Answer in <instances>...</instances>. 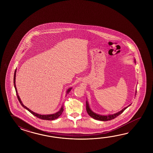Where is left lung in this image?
Listing matches in <instances>:
<instances>
[{"instance_id":"obj_1","label":"left lung","mask_w":153,"mask_h":153,"mask_svg":"<svg viewBox=\"0 0 153 153\" xmlns=\"http://www.w3.org/2000/svg\"><path fill=\"white\" fill-rule=\"evenodd\" d=\"M129 105H128V106H129ZM128 107L125 108L123 110H121V111H120L119 112L117 113H115V114L104 116V115H98V114H96V113H94V112L90 109L89 105H88V101L86 102V111H87V112H88V114L91 117L94 118V119H96V120H98L108 121L111 120H112V119H114L115 117H117V116H119V115H120L122 113H123V111H124Z\"/></svg>"}]
</instances>
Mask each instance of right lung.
<instances>
[{
    "instance_id": "1",
    "label": "right lung",
    "mask_w": 153,
    "mask_h": 153,
    "mask_svg": "<svg viewBox=\"0 0 153 153\" xmlns=\"http://www.w3.org/2000/svg\"><path fill=\"white\" fill-rule=\"evenodd\" d=\"M16 70H15V73H14V76H13V84H14V86H15V90H16V92L17 97V98L19 100V101L20 102V104H21V105L23 107L26 108L27 110L29 111V112L32 114L33 115L36 116V117H38L39 119H41L42 120H55L56 119L58 118V117L62 114L63 113V106L62 105L61 109H60V111H58L57 113H56L55 114H50V115H40V114H36V113L33 112L32 111H30L29 109H28V108L26 107L25 105H23V103H22V102L20 100V97H19V96L18 95V93H17V88H16V84H15V77H16ZM72 88H69L68 89V90L67 91V94H68L69 92H70V91L71 90Z\"/></svg>"
}]
</instances>
